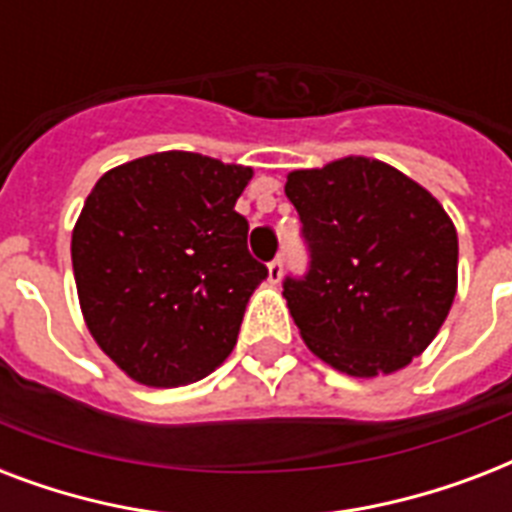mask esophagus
I'll return each instance as SVG.
<instances>
[{
    "label": "esophagus",
    "mask_w": 512,
    "mask_h": 512,
    "mask_svg": "<svg viewBox=\"0 0 512 512\" xmlns=\"http://www.w3.org/2000/svg\"><path fill=\"white\" fill-rule=\"evenodd\" d=\"M281 271H284V263H281V257H276V260L268 263V281H271V284H279Z\"/></svg>",
    "instance_id": "obj_1"
}]
</instances>
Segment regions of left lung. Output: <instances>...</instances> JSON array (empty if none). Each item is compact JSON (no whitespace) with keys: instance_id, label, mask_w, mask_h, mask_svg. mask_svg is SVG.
Wrapping results in <instances>:
<instances>
[{"instance_id":"left-lung-1","label":"left lung","mask_w":512,"mask_h":512,"mask_svg":"<svg viewBox=\"0 0 512 512\" xmlns=\"http://www.w3.org/2000/svg\"><path fill=\"white\" fill-rule=\"evenodd\" d=\"M311 249L284 281L311 353L350 377H380L428 348L457 295V228L428 188L396 167L345 156L287 175Z\"/></svg>"}]
</instances>
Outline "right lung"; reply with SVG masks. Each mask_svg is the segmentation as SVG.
<instances>
[{
  "instance_id": "obj_1",
  "label": "right lung",
  "mask_w": 512,
  "mask_h": 512,
  "mask_svg": "<svg viewBox=\"0 0 512 512\" xmlns=\"http://www.w3.org/2000/svg\"><path fill=\"white\" fill-rule=\"evenodd\" d=\"M252 167L162 151L100 177L71 233L76 295L100 350L148 388L223 364L268 276L236 199Z\"/></svg>"
}]
</instances>
